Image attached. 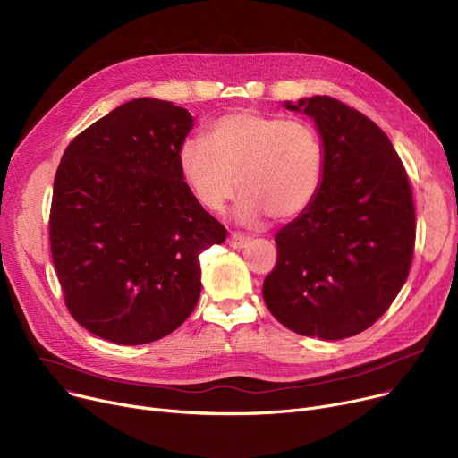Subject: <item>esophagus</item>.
Masks as SVG:
<instances>
[{
  "mask_svg": "<svg viewBox=\"0 0 458 458\" xmlns=\"http://www.w3.org/2000/svg\"><path fill=\"white\" fill-rule=\"evenodd\" d=\"M228 244L232 248H235V250H242V248H246L248 244H250V237L241 235V233H232L230 239H228Z\"/></svg>",
  "mask_w": 458,
  "mask_h": 458,
  "instance_id": "1",
  "label": "esophagus"
}]
</instances>
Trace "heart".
Listing matches in <instances>:
<instances>
[{"instance_id": "1", "label": "heart", "mask_w": 458, "mask_h": 458, "mask_svg": "<svg viewBox=\"0 0 458 458\" xmlns=\"http://www.w3.org/2000/svg\"><path fill=\"white\" fill-rule=\"evenodd\" d=\"M177 162L204 210L221 212L239 188L233 219L254 226L307 210L323 182L325 148L310 122L239 111L214 120L206 139H186Z\"/></svg>"}]
</instances>
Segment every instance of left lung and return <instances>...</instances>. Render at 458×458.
Wrapping results in <instances>:
<instances>
[{
    "mask_svg": "<svg viewBox=\"0 0 458 458\" xmlns=\"http://www.w3.org/2000/svg\"><path fill=\"white\" fill-rule=\"evenodd\" d=\"M314 120L325 174L314 202L276 233L263 283L272 316L301 336L344 340L369 328L403 286L414 250V204L387 135L330 97L284 102Z\"/></svg>",
    "mask_w": 458,
    "mask_h": 458,
    "instance_id": "obj_1",
    "label": "left lung"
}]
</instances>
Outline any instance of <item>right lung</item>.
Wrapping results in <instances>:
<instances>
[{
  "label": "right lung",
  "mask_w": 458,
  "mask_h": 458,
  "mask_svg": "<svg viewBox=\"0 0 458 458\" xmlns=\"http://www.w3.org/2000/svg\"><path fill=\"white\" fill-rule=\"evenodd\" d=\"M191 128L188 109L135 98L81 131L62 157L53 261L71 316L98 338L142 345L168 336L199 301V254L226 239L179 172Z\"/></svg>",
  "instance_id": "1"
}]
</instances>
